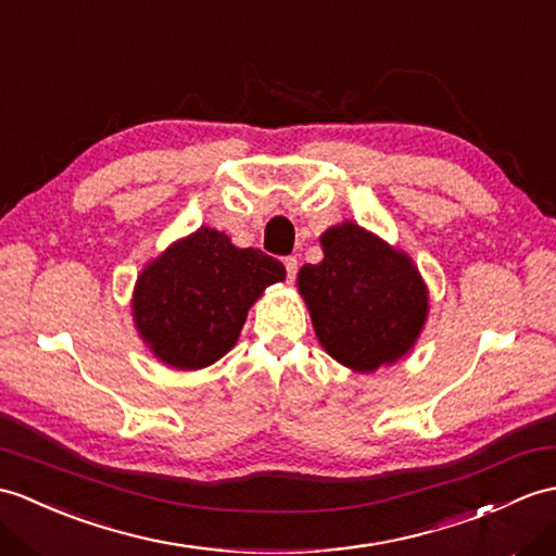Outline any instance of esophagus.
I'll return each instance as SVG.
<instances>
[{
	"label": "esophagus",
	"instance_id": "obj_1",
	"mask_svg": "<svg viewBox=\"0 0 556 556\" xmlns=\"http://www.w3.org/2000/svg\"><path fill=\"white\" fill-rule=\"evenodd\" d=\"M283 267H287V279L293 281V279H295V273H299V261H295L293 255L283 257Z\"/></svg>",
	"mask_w": 556,
	"mask_h": 556
}]
</instances>
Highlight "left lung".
I'll list each match as a JSON object with an SVG mask.
<instances>
[{"label":"left lung","mask_w":556,"mask_h":556,"mask_svg":"<svg viewBox=\"0 0 556 556\" xmlns=\"http://www.w3.org/2000/svg\"><path fill=\"white\" fill-rule=\"evenodd\" d=\"M319 243L321 263L299 273L317 341L353 371L395 365L415 348L429 317V287L419 267L353 219L329 227Z\"/></svg>","instance_id":"8db88e82"}]
</instances>
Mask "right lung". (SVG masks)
<instances>
[{
  "label": "right lung",
  "instance_id": "1",
  "mask_svg": "<svg viewBox=\"0 0 556 556\" xmlns=\"http://www.w3.org/2000/svg\"><path fill=\"white\" fill-rule=\"evenodd\" d=\"M283 277L275 257L199 227L139 273L132 293L139 339L167 367H208L235 348L253 303Z\"/></svg>",
  "mask_w": 556,
  "mask_h": 556
}]
</instances>
